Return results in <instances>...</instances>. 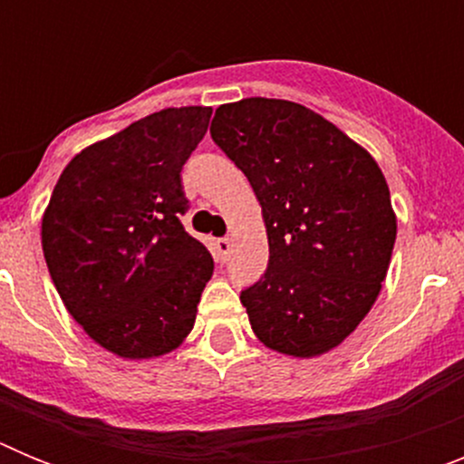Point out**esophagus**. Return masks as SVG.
<instances>
[{"mask_svg":"<svg viewBox=\"0 0 464 464\" xmlns=\"http://www.w3.org/2000/svg\"><path fill=\"white\" fill-rule=\"evenodd\" d=\"M216 257H218L220 262H225L227 260V256H229V248H232V244H229V239L227 237H223V239H216Z\"/></svg>","mask_w":464,"mask_h":464,"instance_id":"1","label":"esophagus"}]
</instances>
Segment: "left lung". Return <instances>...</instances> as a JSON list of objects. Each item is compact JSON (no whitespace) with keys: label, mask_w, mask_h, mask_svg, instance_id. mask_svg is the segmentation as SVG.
Masks as SVG:
<instances>
[{"label":"left lung","mask_w":464,"mask_h":464,"mask_svg":"<svg viewBox=\"0 0 464 464\" xmlns=\"http://www.w3.org/2000/svg\"><path fill=\"white\" fill-rule=\"evenodd\" d=\"M211 139L246 174L267 225V269L241 290L253 332L278 353H325L360 325L391 265L397 223L379 165L285 100L218 106Z\"/></svg>","instance_id":"obj_1"}]
</instances>
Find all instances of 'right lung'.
<instances>
[{"mask_svg": "<svg viewBox=\"0 0 464 464\" xmlns=\"http://www.w3.org/2000/svg\"><path fill=\"white\" fill-rule=\"evenodd\" d=\"M211 109H162L64 167L41 223L48 272L73 321L121 358L169 353L195 325L213 257L183 227L181 171Z\"/></svg>", "mask_w": 464, "mask_h": 464, "instance_id": "right-lung-1", "label": "right lung"}]
</instances>
